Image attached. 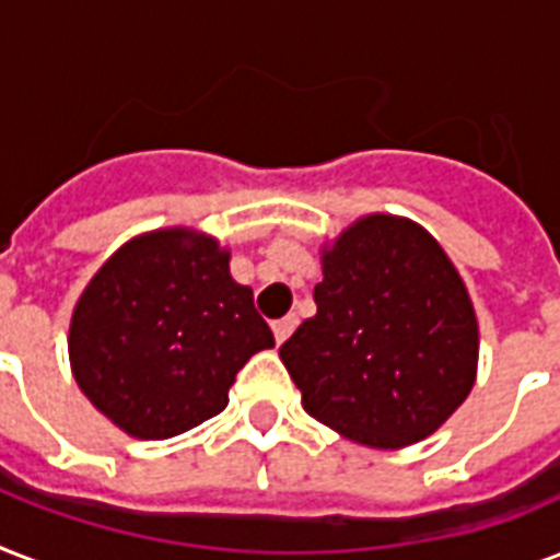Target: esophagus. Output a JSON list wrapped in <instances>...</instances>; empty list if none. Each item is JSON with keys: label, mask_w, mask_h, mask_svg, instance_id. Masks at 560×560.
Returning a JSON list of instances; mask_svg holds the SVG:
<instances>
[{"label": "esophagus", "mask_w": 560, "mask_h": 560, "mask_svg": "<svg viewBox=\"0 0 560 560\" xmlns=\"http://www.w3.org/2000/svg\"><path fill=\"white\" fill-rule=\"evenodd\" d=\"M293 328H296V316H284V319H276L272 323V334H276V342H284L293 334Z\"/></svg>", "instance_id": "34e87169"}]
</instances>
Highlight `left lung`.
I'll use <instances>...</instances> for the list:
<instances>
[{
	"label": "left lung",
	"mask_w": 560,
	"mask_h": 560,
	"mask_svg": "<svg viewBox=\"0 0 560 560\" xmlns=\"http://www.w3.org/2000/svg\"><path fill=\"white\" fill-rule=\"evenodd\" d=\"M316 316L279 349L316 421L372 447L421 442L468 398L477 316L421 226L372 214L323 255Z\"/></svg>",
	"instance_id": "obj_1"
}]
</instances>
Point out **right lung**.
<instances>
[{
	"instance_id": "1",
	"label": "right lung",
	"mask_w": 560,
	"mask_h": 560,
	"mask_svg": "<svg viewBox=\"0 0 560 560\" xmlns=\"http://www.w3.org/2000/svg\"><path fill=\"white\" fill-rule=\"evenodd\" d=\"M229 253L188 229L133 237L78 299L69 328L83 395L136 439H171L218 416L255 351L272 349Z\"/></svg>"
}]
</instances>
